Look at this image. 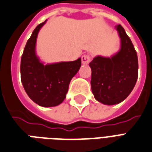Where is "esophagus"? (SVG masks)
<instances>
[{"instance_id":"34e87169","label":"esophagus","mask_w":152,"mask_h":152,"mask_svg":"<svg viewBox=\"0 0 152 152\" xmlns=\"http://www.w3.org/2000/svg\"><path fill=\"white\" fill-rule=\"evenodd\" d=\"M91 57L90 55H83L82 56V63L83 64H89V62L91 61Z\"/></svg>"}]
</instances>
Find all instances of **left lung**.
Here are the masks:
<instances>
[{
    "label": "left lung",
    "mask_w": 152,
    "mask_h": 152,
    "mask_svg": "<svg viewBox=\"0 0 152 152\" xmlns=\"http://www.w3.org/2000/svg\"><path fill=\"white\" fill-rule=\"evenodd\" d=\"M115 28L120 37V50L111 57H95L89 64L92 93L105 105H115L127 98L138 77V61L133 43L120 24Z\"/></svg>",
    "instance_id": "1"
}]
</instances>
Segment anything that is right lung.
Here are the masks:
<instances>
[{
    "instance_id": "add662e5",
    "label": "right lung",
    "mask_w": 152,
    "mask_h": 152,
    "mask_svg": "<svg viewBox=\"0 0 152 152\" xmlns=\"http://www.w3.org/2000/svg\"><path fill=\"white\" fill-rule=\"evenodd\" d=\"M46 22L38 24L28 40L21 58L20 73L23 86L30 99L41 106L51 107L65 99L71 79L80 69L81 58L46 65L39 61L35 51L36 41Z\"/></svg>"
}]
</instances>
